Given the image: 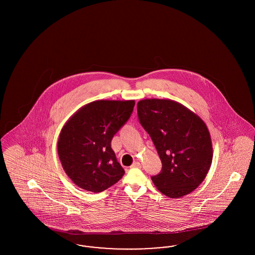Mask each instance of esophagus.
<instances>
[{
	"label": "esophagus",
	"mask_w": 255,
	"mask_h": 255,
	"mask_svg": "<svg viewBox=\"0 0 255 255\" xmlns=\"http://www.w3.org/2000/svg\"><path fill=\"white\" fill-rule=\"evenodd\" d=\"M131 167H132V168H139V167H141V164H140L138 161H134Z\"/></svg>",
	"instance_id": "esophagus-1"
}]
</instances>
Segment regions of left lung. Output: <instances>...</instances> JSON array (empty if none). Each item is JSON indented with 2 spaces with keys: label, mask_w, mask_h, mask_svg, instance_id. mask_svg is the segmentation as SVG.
Instances as JSON below:
<instances>
[{
  "label": "left lung",
  "mask_w": 255,
  "mask_h": 255,
  "mask_svg": "<svg viewBox=\"0 0 255 255\" xmlns=\"http://www.w3.org/2000/svg\"><path fill=\"white\" fill-rule=\"evenodd\" d=\"M136 109L162 164L158 175L151 177L154 184L170 198L189 194L205 180L212 161L205 122L173 100L144 99Z\"/></svg>",
  "instance_id": "1"
}]
</instances>
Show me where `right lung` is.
Instances as JSON below:
<instances>
[{
  "mask_svg": "<svg viewBox=\"0 0 255 255\" xmlns=\"http://www.w3.org/2000/svg\"><path fill=\"white\" fill-rule=\"evenodd\" d=\"M133 106V100L94 101L62 128L58 155L66 174L77 186L99 193L122 179L125 171L111 142L130 119Z\"/></svg>",
  "mask_w": 255,
  "mask_h": 255,
  "instance_id": "right-lung-1",
  "label": "right lung"
}]
</instances>
